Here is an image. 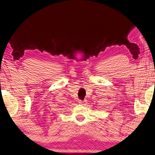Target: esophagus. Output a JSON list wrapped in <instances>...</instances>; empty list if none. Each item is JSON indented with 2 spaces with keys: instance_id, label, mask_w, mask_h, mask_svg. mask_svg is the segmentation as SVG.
I'll list each match as a JSON object with an SVG mask.
<instances>
[{
  "instance_id": "obj_1",
  "label": "esophagus",
  "mask_w": 155,
  "mask_h": 155,
  "mask_svg": "<svg viewBox=\"0 0 155 155\" xmlns=\"http://www.w3.org/2000/svg\"><path fill=\"white\" fill-rule=\"evenodd\" d=\"M79 103H80V104H83L84 103V101H79Z\"/></svg>"
}]
</instances>
